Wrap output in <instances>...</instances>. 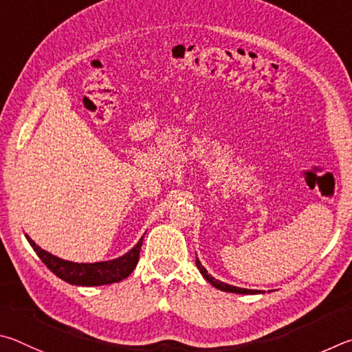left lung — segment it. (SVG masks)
<instances>
[{"instance_id":"obj_1","label":"left lung","mask_w":352,"mask_h":352,"mask_svg":"<svg viewBox=\"0 0 352 352\" xmlns=\"http://www.w3.org/2000/svg\"><path fill=\"white\" fill-rule=\"evenodd\" d=\"M196 266H198L199 272L204 275V278L210 283V285H213L217 289H219V291H224V292H235V294H256L258 291H252V289H243V287H236V286H230L227 285V283H223L219 280H214L213 276L207 272V270L204 269V266L199 263L198 258H196Z\"/></svg>"}]
</instances>
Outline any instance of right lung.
Instances as JSON below:
<instances>
[{
	"instance_id": "obj_1",
	"label": "right lung",
	"mask_w": 352,
	"mask_h": 352,
	"mask_svg": "<svg viewBox=\"0 0 352 352\" xmlns=\"http://www.w3.org/2000/svg\"><path fill=\"white\" fill-rule=\"evenodd\" d=\"M26 238L36 252V255L40 256V260L46 264V267L51 272H54L63 281L76 286H103L125 280L133 272L135 264L139 261L142 241H144V238H140L135 248H133L123 256L117 258V260L83 264L65 261L61 258L54 256L49 252L38 248L29 236Z\"/></svg>"
}]
</instances>
